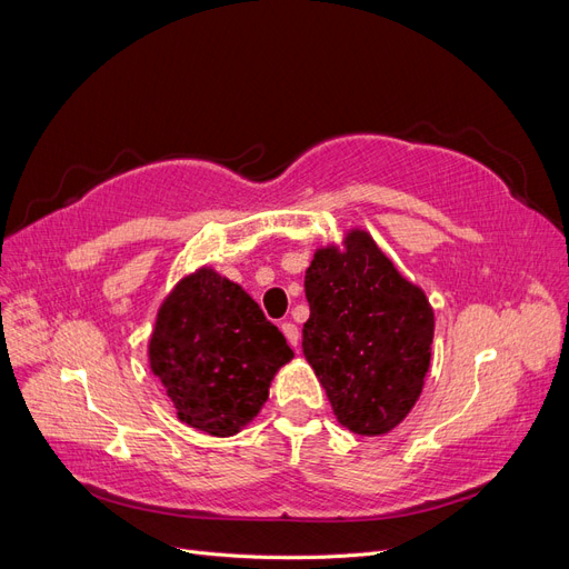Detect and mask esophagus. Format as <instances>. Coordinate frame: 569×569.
<instances>
[{
	"label": "esophagus",
	"mask_w": 569,
	"mask_h": 569,
	"mask_svg": "<svg viewBox=\"0 0 569 569\" xmlns=\"http://www.w3.org/2000/svg\"><path fill=\"white\" fill-rule=\"evenodd\" d=\"M280 330H282V335L287 337V341H289V347H299V327L295 325V322H282L280 325Z\"/></svg>",
	"instance_id": "1"
}]
</instances>
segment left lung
Here are the masks:
<instances>
[{
  "instance_id": "obj_1",
  "label": "left lung",
  "mask_w": 569,
  "mask_h": 569,
  "mask_svg": "<svg viewBox=\"0 0 569 569\" xmlns=\"http://www.w3.org/2000/svg\"><path fill=\"white\" fill-rule=\"evenodd\" d=\"M303 284L311 316L301 347L337 422L363 437L391 432L425 387L432 303L360 228L316 249Z\"/></svg>"
}]
</instances>
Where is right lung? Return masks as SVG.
I'll list each match as a JSON object with an SVG mask.
<instances>
[{
  "label": "right lung",
  "mask_w": 569,
  "mask_h": 569,
  "mask_svg": "<svg viewBox=\"0 0 569 569\" xmlns=\"http://www.w3.org/2000/svg\"><path fill=\"white\" fill-rule=\"evenodd\" d=\"M147 356L180 422L232 437L261 412L295 351L242 287L201 266L161 301Z\"/></svg>",
  "instance_id": "add662e5"
}]
</instances>
